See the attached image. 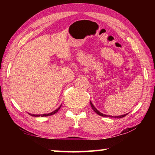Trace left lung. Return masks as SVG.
I'll list each match as a JSON object with an SVG mask.
<instances>
[{
    "instance_id": "8db88e82",
    "label": "left lung",
    "mask_w": 155,
    "mask_h": 155,
    "mask_svg": "<svg viewBox=\"0 0 155 155\" xmlns=\"http://www.w3.org/2000/svg\"><path fill=\"white\" fill-rule=\"evenodd\" d=\"M90 104H91V108L93 109V110L94 111V112H96L97 114L98 115H101V116H103V117H116V118H122V117H124V116H126V115H127L128 114H124V115H120V116H111V115H104V114H102V113H101L99 111H98V110H97L96 108H95V107H94L93 104H92V103H91V102L90 101Z\"/></svg>"
}]
</instances>
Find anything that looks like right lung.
<instances>
[{"label":"right lung","instance_id":"add662e5","mask_svg":"<svg viewBox=\"0 0 155 155\" xmlns=\"http://www.w3.org/2000/svg\"><path fill=\"white\" fill-rule=\"evenodd\" d=\"M61 105L60 106L58 109H56L55 111H52V112L50 113V114H43V115H34V114H28L31 115H32V116H35V117H39V116H41V117H44V116H49V115H54V114H56V113L59 111V109L61 108Z\"/></svg>","mask_w":155,"mask_h":155}]
</instances>
